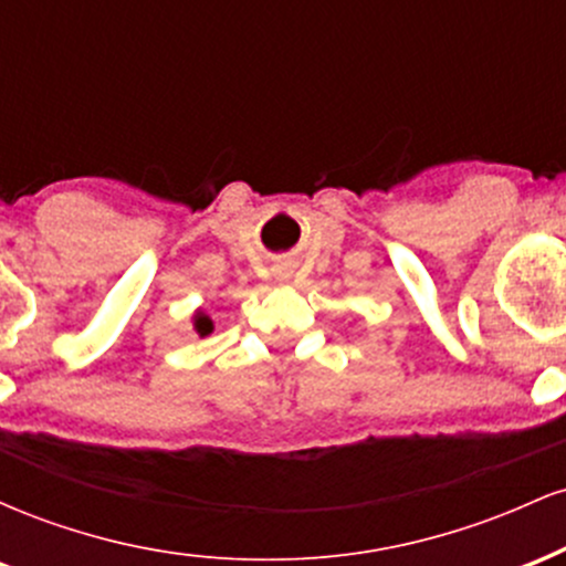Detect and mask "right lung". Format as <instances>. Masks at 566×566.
<instances>
[{
  "label": "right lung",
  "instance_id": "add662e5",
  "mask_svg": "<svg viewBox=\"0 0 566 566\" xmlns=\"http://www.w3.org/2000/svg\"><path fill=\"white\" fill-rule=\"evenodd\" d=\"M193 327H197V333H199V335H210V333H212V322L207 319V316H199V319H197V324H193Z\"/></svg>",
  "mask_w": 566,
  "mask_h": 566
}]
</instances>
